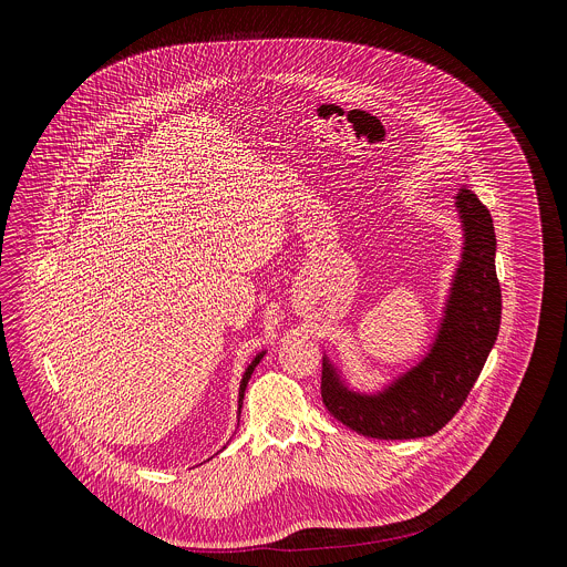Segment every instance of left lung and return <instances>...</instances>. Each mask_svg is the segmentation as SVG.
Returning a JSON list of instances; mask_svg holds the SVG:
<instances>
[{
	"label": "left lung",
	"mask_w": 567,
	"mask_h": 567,
	"mask_svg": "<svg viewBox=\"0 0 567 567\" xmlns=\"http://www.w3.org/2000/svg\"><path fill=\"white\" fill-rule=\"evenodd\" d=\"M463 240L441 317L427 349L373 389L351 384L323 351V404L340 423L371 439H421L439 432L467 400L502 319L495 275V231L472 189L454 196Z\"/></svg>",
	"instance_id": "left-lung-1"
}]
</instances>
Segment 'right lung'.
I'll list each match as a JSON object with an SVG mask.
<instances>
[{
  "label": "right lung",
  "instance_id": "right-lung-1",
  "mask_svg": "<svg viewBox=\"0 0 567 567\" xmlns=\"http://www.w3.org/2000/svg\"><path fill=\"white\" fill-rule=\"evenodd\" d=\"M264 353H266V349L264 351H259L252 360H250V364L244 369L243 380H240V391H238V416H240V412H243V400H244V391H246V384H248V380H250V375H252V371H255V367L261 362V358H264Z\"/></svg>",
  "mask_w": 567,
  "mask_h": 567
}]
</instances>
